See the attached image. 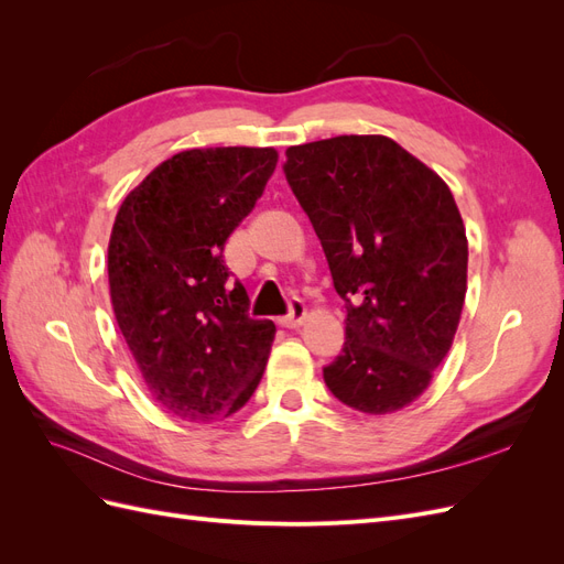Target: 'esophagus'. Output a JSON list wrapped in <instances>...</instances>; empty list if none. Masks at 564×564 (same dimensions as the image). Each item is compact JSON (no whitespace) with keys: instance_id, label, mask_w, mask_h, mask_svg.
<instances>
[{"instance_id":"obj_1","label":"esophagus","mask_w":564,"mask_h":564,"mask_svg":"<svg viewBox=\"0 0 564 564\" xmlns=\"http://www.w3.org/2000/svg\"><path fill=\"white\" fill-rule=\"evenodd\" d=\"M305 317V303L301 299L289 301V313L278 319L280 327H299Z\"/></svg>"}]
</instances>
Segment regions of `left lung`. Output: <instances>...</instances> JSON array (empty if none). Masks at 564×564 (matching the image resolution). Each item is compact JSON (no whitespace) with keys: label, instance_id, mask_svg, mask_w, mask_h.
Returning a JSON list of instances; mask_svg holds the SVG:
<instances>
[{"label":"left lung","instance_id":"1","mask_svg":"<svg viewBox=\"0 0 564 564\" xmlns=\"http://www.w3.org/2000/svg\"><path fill=\"white\" fill-rule=\"evenodd\" d=\"M282 169L346 301L324 383L357 412H398L429 388L464 308L468 242L452 191L386 135L294 145Z\"/></svg>","mask_w":564,"mask_h":564}]
</instances>
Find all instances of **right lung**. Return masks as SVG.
<instances>
[{"mask_svg":"<svg viewBox=\"0 0 564 564\" xmlns=\"http://www.w3.org/2000/svg\"><path fill=\"white\" fill-rule=\"evenodd\" d=\"M275 164L272 148L183 150L117 212L112 311L152 398L183 421L235 414L263 377L275 324L249 317L224 247Z\"/></svg>","mask_w":564,"mask_h":564,"instance_id":"right-lung-1","label":"right lung"}]
</instances>
